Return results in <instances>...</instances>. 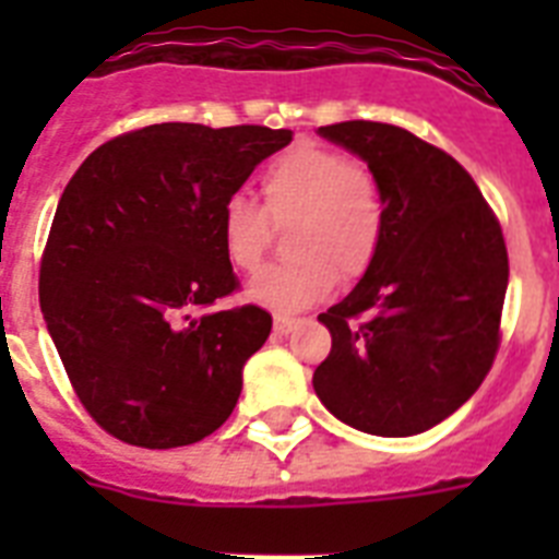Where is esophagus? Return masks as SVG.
<instances>
[{"label":"esophagus","mask_w":559,"mask_h":559,"mask_svg":"<svg viewBox=\"0 0 559 559\" xmlns=\"http://www.w3.org/2000/svg\"><path fill=\"white\" fill-rule=\"evenodd\" d=\"M296 324H298V319H293V316H275V324H272V328H275V333H278V336H284V333L293 331Z\"/></svg>","instance_id":"esophagus-1"}]
</instances>
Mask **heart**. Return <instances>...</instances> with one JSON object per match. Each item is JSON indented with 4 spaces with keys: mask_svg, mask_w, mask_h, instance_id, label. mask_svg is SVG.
<instances>
[{
    "mask_svg": "<svg viewBox=\"0 0 559 559\" xmlns=\"http://www.w3.org/2000/svg\"><path fill=\"white\" fill-rule=\"evenodd\" d=\"M263 209L231 193L217 211V237L226 261L254 272L270 252L276 228H289L293 261L263 270L249 284L254 305L293 313L316 305L342 284L362 278L380 252L385 205L366 162L316 142L278 153L261 174Z\"/></svg>",
    "mask_w": 559,
    "mask_h": 559,
    "instance_id": "b5f03b06",
    "label": "heart"
}]
</instances>
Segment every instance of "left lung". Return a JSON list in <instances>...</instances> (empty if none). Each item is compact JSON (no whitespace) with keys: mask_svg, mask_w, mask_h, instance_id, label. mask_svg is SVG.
Masks as SVG:
<instances>
[{"mask_svg":"<svg viewBox=\"0 0 559 559\" xmlns=\"http://www.w3.org/2000/svg\"><path fill=\"white\" fill-rule=\"evenodd\" d=\"M368 162L385 231L354 293L319 322L331 354L313 389L354 429L406 438L464 406L502 342L508 246L467 170L403 127H319Z\"/></svg>","mask_w":559,"mask_h":559,"instance_id":"left-lung-1","label":"left lung"}]
</instances>
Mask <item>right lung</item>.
I'll return each mask as SVG.
<instances>
[{"label": "right lung", "mask_w": 559, "mask_h": 559, "mask_svg": "<svg viewBox=\"0 0 559 559\" xmlns=\"http://www.w3.org/2000/svg\"><path fill=\"white\" fill-rule=\"evenodd\" d=\"M289 142L293 130L168 121L109 139L69 179L39 307L74 394L118 441L174 450L231 415L272 316L211 310L240 289L217 211Z\"/></svg>", "instance_id": "right-lung-1"}]
</instances>
